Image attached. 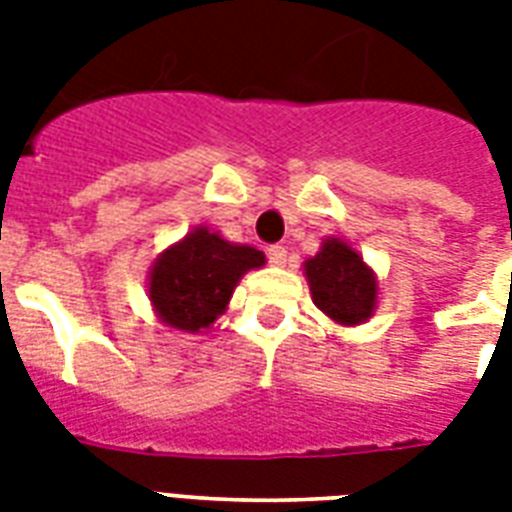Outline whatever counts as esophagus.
Returning a JSON list of instances; mask_svg holds the SVG:
<instances>
[{
    "label": "esophagus",
    "instance_id": "obj_1",
    "mask_svg": "<svg viewBox=\"0 0 512 512\" xmlns=\"http://www.w3.org/2000/svg\"><path fill=\"white\" fill-rule=\"evenodd\" d=\"M268 263L276 265V268H282V265L287 263V249H284L282 244H273V247H268Z\"/></svg>",
    "mask_w": 512,
    "mask_h": 512
}]
</instances>
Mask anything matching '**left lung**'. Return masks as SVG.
Instances as JSON below:
<instances>
[{
    "mask_svg": "<svg viewBox=\"0 0 512 512\" xmlns=\"http://www.w3.org/2000/svg\"><path fill=\"white\" fill-rule=\"evenodd\" d=\"M314 306L341 327L365 325L378 306V276L365 257L338 236L322 239V247L303 263Z\"/></svg>",
    "mask_w": 512,
    "mask_h": 512,
    "instance_id": "8db88e82",
    "label": "left lung"
}]
</instances>
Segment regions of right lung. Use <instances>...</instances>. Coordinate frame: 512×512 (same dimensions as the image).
I'll list each match as a JSON object with an SVG mask.
<instances>
[{"instance_id": "add662e5", "label": "right lung", "mask_w": 512, "mask_h": 512, "mask_svg": "<svg viewBox=\"0 0 512 512\" xmlns=\"http://www.w3.org/2000/svg\"><path fill=\"white\" fill-rule=\"evenodd\" d=\"M265 255L249 244L222 239L220 230L195 225L155 257L147 276V298L166 327L204 333L225 314L241 276L263 268Z\"/></svg>"}]
</instances>
